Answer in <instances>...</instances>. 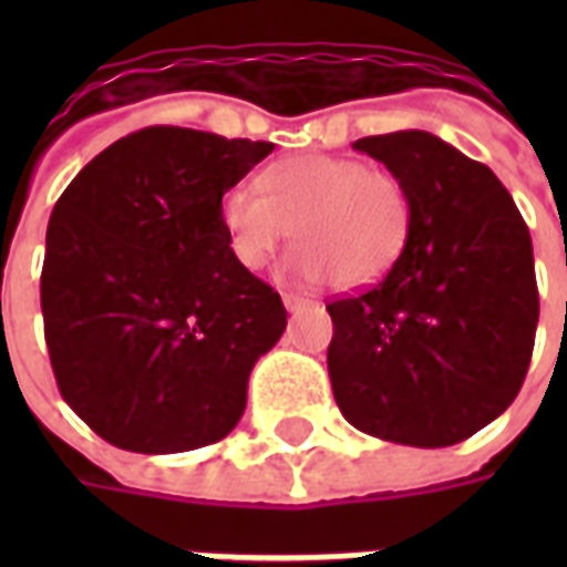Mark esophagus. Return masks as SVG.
I'll return each instance as SVG.
<instances>
[{
	"label": "esophagus",
	"mask_w": 567,
	"mask_h": 567,
	"mask_svg": "<svg viewBox=\"0 0 567 567\" xmlns=\"http://www.w3.org/2000/svg\"><path fill=\"white\" fill-rule=\"evenodd\" d=\"M282 300H285V309L293 311V315H297V311H302V309H309V306H311V300H306V297H300V293H285Z\"/></svg>",
	"instance_id": "34e87169"
}]
</instances>
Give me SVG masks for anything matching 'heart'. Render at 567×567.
I'll use <instances>...</instances> for the list:
<instances>
[{
	"instance_id": "heart-1",
	"label": "heart",
	"mask_w": 567,
	"mask_h": 567,
	"mask_svg": "<svg viewBox=\"0 0 567 567\" xmlns=\"http://www.w3.org/2000/svg\"><path fill=\"white\" fill-rule=\"evenodd\" d=\"M258 189L231 188L220 205L231 252L247 270L265 267L293 229V274L359 288L382 279L409 244L405 182L359 158L293 155L270 164Z\"/></svg>"
}]
</instances>
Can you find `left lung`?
Listing matches in <instances>:
<instances>
[{"label": "left lung", "mask_w": 567, "mask_h": 567, "mask_svg": "<svg viewBox=\"0 0 567 567\" xmlns=\"http://www.w3.org/2000/svg\"><path fill=\"white\" fill-rule=\"evenodd\" d=\"M412 194L403 256L327 306L332 394L373 439L450 447L503 414L527 377L538 323L533 240L485 164L430 132L355 141Z\"/></svg>", "instance_id": "1"}]
</instances>
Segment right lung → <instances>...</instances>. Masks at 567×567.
<instances>
[{"instance_id": "1", "label": "right lung", "mask_w": 567, "mask_h": 567, "mask_svg": "<svg viewBox=\"0 0 567 567\" xmlns=\"http://www.w3.org/2000/svg\"><path fill=\"white\" fill-rule=\"evenodd\" d=\"M267 141L150 126L120 137L52 208L40 309L66 405L132 453L226 439L258 355L282 338V297L240 265L223 194Z\"/></svg>"}]
</instances>
